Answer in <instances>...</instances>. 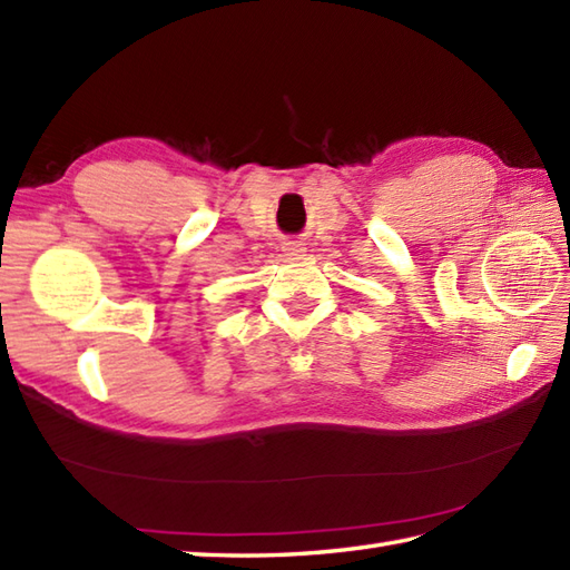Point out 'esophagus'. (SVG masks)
<instances>
[{"mask_svg":"<svg viewBox=\"0 0 570 570\" xmlns=\"http://www.w3.org/2000/svg\"><path fill=\"white\" fill-rule=\"evenodd\" d=\"M282 252L286 254V257H304L306 247H304V242H298V239H286L282 245Z\"/></svg>","mask_w":570,"mask_h":570,"instance_id":"34e87169","label":"esophagus"}]
</instances>
